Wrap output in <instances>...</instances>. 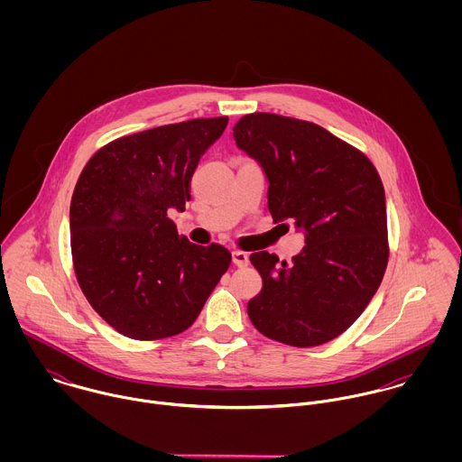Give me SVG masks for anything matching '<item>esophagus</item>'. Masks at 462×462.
I'll list each match as a JSON object with an SVG mask.
<instances>
[{
  "label": "esophagus",
  "instance_id": "1",
  "mask_svg": "<svg viewBox=\"0 0 462 462\" xmlns=\"http://www.w3.org/2000/svg\"><path fill=\"white\" fill-rule=\"evenodd\" d=\"M233 263L236 266H247L249 264V254L244 251H233Z\"/></svg>",
  "mask_w": 462,
  "mask_h": 462
}]
</instances>
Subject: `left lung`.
I'll use <instances>...</instances> for the list:
<instances>
[{
	"label": "left lung",
	"mask_w": 462,
	"mask_h": 462,
	"mask_svg": "<svg viewBox=\"0 0 462 462\" xmlns=\"http://www.w3.org/2000/svg\"><path fill=\"white\" fill-rule=\"evenodd\" d=\"M233 136L263 169L273 222L291 220L306 242L291 263L251 254L263 288L249 319L291 346L328 343L359 319L386 272L383 181L361 151L313 123L251 114Z\"/></svg>",
	"instance_id": "8db88e82"
}]
</instances>
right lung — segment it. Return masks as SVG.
Returning a JSON list of instances; mask_svg holds the SVG:
<instances>
[{
	"label": "right lung",
	"mask_w": 462,
	"mask_h": 462,
	"mask_svg": "<svg viewBox=\"0 0 462 462\" xmlns=\"http://www.w3.org/2000/svg\"><path fill=\"white\" fill-rule=\"evenodd\" d=\"M227 117L194 119L117 138L85 165L70 200L74 272L96 313L133 339L189 329L229 268L231 253L178 235L200 156Z\"/></svg>",
	"instance_id": "obj_1"
}]
</instances>
